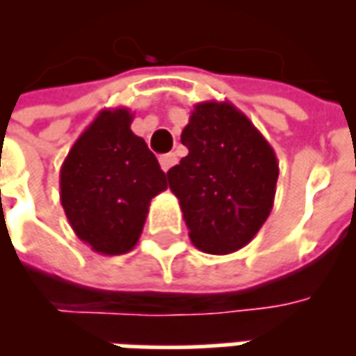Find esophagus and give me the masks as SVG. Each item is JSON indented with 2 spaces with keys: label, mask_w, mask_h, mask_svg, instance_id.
<instances>
[{
  "label": "esophagus",
  "mask_w": 356,
  "mask_h": 356,
  "mask_svg": "<svg viewBox=\"0 0 356 356\" xmlns=\"http://www.w3.org/2000/svg\"><path fill=\"white\" fill-rule=\"evenodd\" d=\"M177 162V158H175V154H162L160 156V165H162L163 171H168L173 165V163Z\"/></svg>",
  "instance_id": "34e87169"
}]
</instances>
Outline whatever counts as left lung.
<instances>
[{
    "mask_svg": "<svg viewBox=\"0 0 356 356\" xmlns=\"http://www.w3.org/2000/svg\"><path fill=\"white\" fill-rule=\"evenodd\" d=\"M181 143L188 154L168 181L194 246L227 255L250 244L275 204L278 160L268 140L232 102L204 101Z\"/></svg>",
    "mask_w": 356,
    "mask_h": 356,
    "instance_id": "left-lung-1",
    "label": "left lung"
}]
</instances>
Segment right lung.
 I'll list each match as a JSON object with an SVG mask.
<instances>
[{
	"label": "right lung",
	"instance_id": "1",
	"mask_svg": "<svg viewBox=\"0 0 356 356\" xmlns=\"http://www.w3.org/2000/svg\"><path fill=\"white\" fill-rule=\"evenodd\" d=\"M127 108L101 110L60 168V204L76 236L102 255L131 252L148 206L168 188L145 139L131 131Z\"/></svg>",
	"mask_w": 356,
	"mask_h": 356
}]
</instances>
